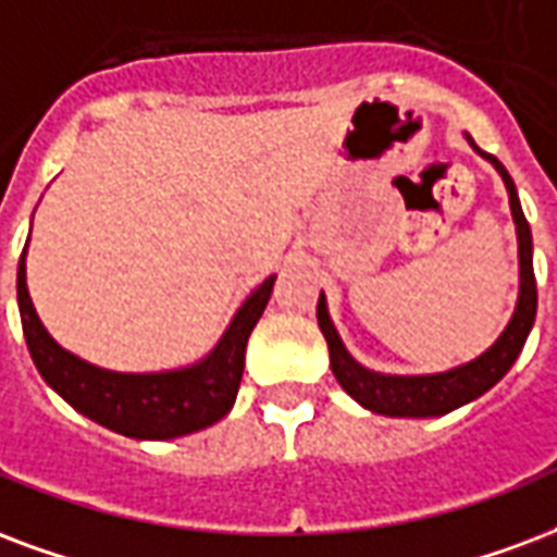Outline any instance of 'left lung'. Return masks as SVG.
I'll use <instances>...</instances> for the list:
<instances>
[{"label":"left lung","instance_id":"left-lung-1","mask_svg":"<svg viewBox=\"0 0 557 557\" xmlns=\"http://www.w3.org/2000/svg\"><path fill=\"white\" fill-rule=\"evenodd\" d=\"M472 150L484 156L502 176V183L508 188L510 215L517 224V245H520V295H517V307L510 315L508 327L498 333V339L490 345L487 351L475 357V360L455 366L448 372L436 374H383L366 369L357 362L345 348V342L333 327L331 312H327V298L324 292L319 295V307H315V319L319 327L327 339V351H331V369L336 381L345 393L351 395L357 405L381 416H401V419H428V416H446L457 407L475 401L478 395H484L490 386H496L508 369L520 357L522 345L529 339L531 327H534V315H537V283H534V265H531V230L529 221L522 215L520 197H517V185L505 171V164L498 162L496 156L478 150L475 141L467 135Z\"/></svg>","mask_w":557,"mask_h":557}]
</instances>
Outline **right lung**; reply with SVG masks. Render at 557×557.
<instances>
[{
  "mask_svg": "<svg viewBox=\"0 0 557 557\" xmlns=\"http://www.w3.org/2000/svg\"><path fill=\"white\" fill-rule=\"evenodd\" d=\"M26 250L16 265V304L28 354L40 377L73 410L97 425L132 440H174L215 425L236 405L238 383L245 372V348L259 315L265 312L277 274L257 286L238 307L224 336L203 360L168 372H111L82 360L49 336L37 319L26 286Z\"/></svg>",
  "mask_w": 557,
  "mask_h": 557,
  "instance_id": "right-lung-1",
  "label": "right lung"
}]
</instances>
